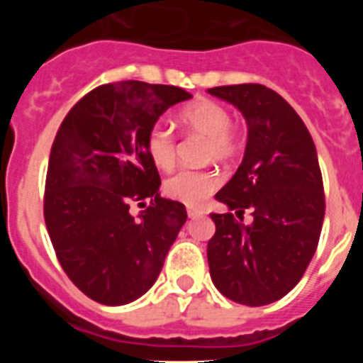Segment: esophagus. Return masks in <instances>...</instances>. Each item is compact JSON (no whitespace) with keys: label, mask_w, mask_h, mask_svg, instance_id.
<instances>
[{"label":"esophagus","mask_w":363,"mask_h":363,"mask_svg":"<svg viewBox=\"0 0 363 363\" xmlns=\"http://www.w3.org/2000/svg\"><path fill=\"white\" fill-rule=\"evenodd\" d=\"M187 214H189V218H192V220H194V218L203 216L205 211L200 209V207H187Z\"/></svg>","instance_id":"1"}]
</instances>
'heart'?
<instances>
[{"label": "heart", "mask_w": 363, "mask_h": 363, "mask_svg": "<svg viewBox=\"0 0 363 363\" xmlns=\"http://www.w3.org/2000/svg\"><path fill=\"white\" fill-rule=\"evenodd\" d=\"M178 120L187 133L207 138L205 160L229 162L240 152L238 133L234 130L230 112L213 99H196L179 111ZM145 147L156 167L167 171L178 156V138L169 125L156 121L147 130ZM220 174L214 169L185 167L165 182V192L187 205H201L220 185Z\"/></svg>", "instance_id": "b5f03b06"}]
</instances>
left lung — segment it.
<instances>
[{
  "label": "left lung",
  "mask_w": 363,
  "mask_h": 363,
  "mask_svg": "<svg viewBox=\"0 0 363 363\" xmlns=\"http://www.w3.org/2000/svg\"><path fill=\"white\" fill-rule=\"evenodd\" d=\"M209 94L238 107L249 129L242 165L214 196L229 213L211 214V278L236 303L267 306L294 289L318 247L325 214L318 156L306 123L272 89L242 83ZM247 208L255 218L249 226L232 214Z\"/></svg>",
  "instance_id": "obj_1"
}]
</instances>
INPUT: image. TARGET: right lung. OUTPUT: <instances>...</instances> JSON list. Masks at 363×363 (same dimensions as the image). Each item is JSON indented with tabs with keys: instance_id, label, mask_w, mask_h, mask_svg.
Returning <instances> with one entry per match:
<instances>
[{
	"instance_id": "1",
	"label": "right lung",
	"mask_w": 363,
	"mask_h": 363,
	"mask_svg": "<svg viewBox=\"0 0 363 363\" xmlns=\"http://www.w3.org/2000/svg\"><path fill=\"white\" fill-rule=\"evenodd\" d=\"M174 85L105 83L62 121L50 149L43 216L57 262L76 287L104 306L138 300L158 280L187 220L185 205L160 196L147 130L191 99ZM140 218L130 205L145 206Z\"/></svg>"
}]
</instances>
